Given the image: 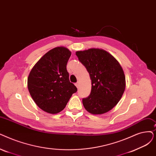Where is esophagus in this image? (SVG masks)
I'll use <instances>...</instances> for the list:
<instances>
[{
  "instance_id": "1",
  "label": "esophagus",
  "mask_w": 156,
  "mask_h": 156,
  "mask_svg": "<svg viewBox=\"0 0 156 156\" xmlns=\"http://www.w3.org/2000/svg\"><path fill=\"white\" fill-rule=\"evenodd\" d=\"M75 85L76 86V87H77V88H78V87H79V82H78L77 83H75Z\"/></svg>"
}]
</instances>
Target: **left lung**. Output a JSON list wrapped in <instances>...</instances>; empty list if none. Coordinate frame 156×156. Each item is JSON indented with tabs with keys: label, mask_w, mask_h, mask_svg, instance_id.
I'll return each instance as SVG.
<instances>
[{
	"label": "left lung",
	"mask_w": 156,
	"mask_h": 156,
	"mask_svg": "<svg viewBox=\"0 0 156 156\" xmlns=\"http://www.w3.org/2000/svg\"><path fill=\"white\" fill-rule=\"evenodd\" d=\"M79 61L89 72L92 89L83 105L92 114H103L111 110L122 96L126 78L122 68L111 54L102 49L78 51Z\"/></svg>",
	"instance_id": "obj_1"
}]
</instances>
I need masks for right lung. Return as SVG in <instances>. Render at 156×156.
<instances>
[{
    "label": "right lung",
    "mask_w": 156,
    "mask_h": 156,
    "mask_svg": "<svg viewBox=\"0 0 156 156\" xmlns=\"http://www.w3.org/2000/svg\"><path fill=\"white\" fill-rule=\"evenodd\" d=\"M71 52L56 47L41 58L28 77V89L36 104L44 112L55 114L64 109L77 88L69 79L66 66Z\"/></svg>",
    "instance_id": "obj_1"
}]
</instances>
